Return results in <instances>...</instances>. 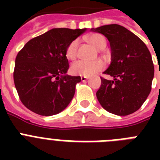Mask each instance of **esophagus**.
<instances>
[{"label": "esophagus", "instance_id": "obj_1", "mask_svg": "<svg viewBox=\"0 0 160 160\" xmlns=\"http://www.w3.org/2000/svg\"><path fill=\"white\" fill-rule=\"evenodd\" d=\"M80 79H81V81H85V80H87L89 78L86 77V76H80Z\"/></svg>", "mask_w": 160, "mask_h": 160}]
</instances>
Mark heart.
<instances>
[{
  "label": "heart",
  "mask_w": 160,
  "mask_h": 160,
  "mask_svg": "<svg viewBox=\"0 0 160 160\" xmlns=\"http://www.w3.org/2000/svg\"><path fill=\"white\" fill-rule=\"evenodd\" d=\"M88 40L90 41V43L97 50H100L104 46H106V41H105V37L100 34H93L88 38ZM78 44H79L78 40H75L72 42H70V45L67 46L66 51H65V55L68 60H75V58L77 56ZM103 68H104V63L100 60H91V61L78 60L77 62L74 63L71 65L70 71L74 75H79L89 77V76H91V75H95L100 71Z\"/></svg>",
  "instance_id": "b5f03b06"
}]
</instances>
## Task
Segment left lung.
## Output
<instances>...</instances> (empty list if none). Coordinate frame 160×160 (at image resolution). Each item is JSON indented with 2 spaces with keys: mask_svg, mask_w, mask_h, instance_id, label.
Returning a JSON list of instances; mask_svg holds the SVG:
<instances>
[{
  "mask_svg": "<svg viewBox=\"0 0 160 160\" xmlns=\"http://www.w3.org/2000/svg\"><path fill=\"white\" fill-rule=\"evenodd\" d=\"M108 39L111 62L104 74L113 80L100 77L96 92L101 106L116 115H128L141 107L151 91L154 68L146 45L125 27L111 24L90 29Z\"/></svg>",
  "mask_w": 160,
  "mask_h": 160,
  "instance_id": "left-lung-1",
  "label": "left lung"
}]
</instances>
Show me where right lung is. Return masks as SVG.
I'll return each instance as SVG.
<instances>
[{"label":"right lung","instance_id":"right-lung-1","mask_svg":"<svg viewBox=\"0 0 160 160\" xmlns=\"http://www.w3.org/2000/svg\"><path fill=\"white\" fill-rule=\"evenodd\" d=\"M85 29L54 28L29 41L16 58L14 83L25 106L51 116L68 106L80 76L68 75L67 46Z\"/></svg>","mask_w":160,"mask_h":160}]
</instances>
